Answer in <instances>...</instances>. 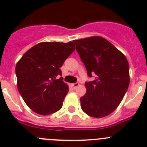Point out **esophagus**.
Listing matches in <instances>:
<instances>
[{
  "mask_svg": "<svg viewBox=\"0 0 147 147\" xmlns=\"http://www.w3.org/2000/svg\"><path fill=\"white\" fill-rule=\"evenodd\" d=\"M79 85H80V84H79V83H75V84H72V86L74 88V89H76L77 87H78Z\"/></svg>",
  "mask_w": 147,
  "mask_h": 147,
  "instance_id": "obj_1",
  "label": "esophagus"
}]
</instances>
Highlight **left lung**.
<instances>
[{
    "label": "left lung",
    "mask_w": 147,
    "mask_h": 147,
    "mask_svg": "<svg viewBox=\"0 0 147 147\" xmlns=\"http://www.w3.org/2000/svg\"><path fill=\"white\" fill-rule=\"evenodd\" d=\"M76 50L92 81L85 83L86 93L80 98L82 110L94 118H104L121 104L129 84L127 58L102 37L74 40Z\"/></svg>",
    "instance_id": "8db88e82"
}]
</instances>
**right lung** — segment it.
Masks as SVG:
<instances>
[{
    "instance_id": "right-lung-1",
    "label": "right lung",
    "mask_w": 147,
    "mask_h": 147,
    "mask_svg": "<svg viewBox=\"0 0 147 147\" xmlns=\"http://www.w3.org/2000/svg\"><path fill=\"white\" fill-rule=\"evenodd\" d=\"M75 49L72 42H43L29 49L19 60L15 73L18 89L26 105L41 115L60 110L69 92L61 67Z\"/></svg>"
}]
</instances>
